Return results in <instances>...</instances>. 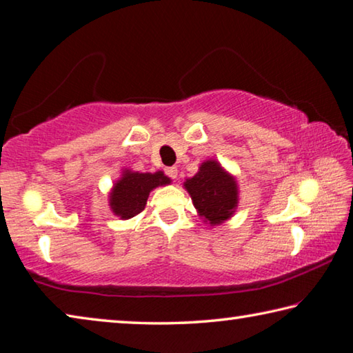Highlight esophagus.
Returning <instances> with one entry per match:
<instances>
[{
    "instance_id": "obj_1",
    "label": "esophagus",
    "mask_w": 353,
    "mask_h": 353,
    "mask_svg": "<svg viewBox=\"0 0 353 353\" xmlns=\"http://www.w3.org/2000/svg\"><path fill=\"white\" fill-rule=\"evenodd\" d=\"M164 172H165V175H167V176L172 178V180H176V176H178V170H176V167H167V169H165Z\"/></svg>"
}]
</instances>
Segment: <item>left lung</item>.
<instances>
[{
	"label": "left lung",
	"instance_id": "left-lung-1",
	"mask_svg": "<svg viewBox=\"0 0 353 353\" xmlns=\"http://www.w3.org/2000/svg\"><path fill=\"white\" fill-rule=\"evenodd\" d=\"M195 210L211 225H219L234 212L238 206V186L234 178L219 165L216 161H206L194 178L186 183Z\"/></svg>",
	"mask_w": 353,
	"mask_h": 353
}]
</instances>
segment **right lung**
Instances as JSON below:
<instances>
[{
    "label": "right lung",
    "mask_w": 353,
    "mask_h": 353,
    "mask_svg": "<svg viewBox=\"0 0 353 353\" xmlns=\"http://www.w3.org/2000/svg\"><path fill=\"white\" fill-rule=\"evenodd\" d=\"M170 180L163 172L137 173L126 172L122 180L115 183L111 194V208L122 219H131L143 211L150 190L159 184H169Z\"/></svg>",
    "instance_id": "add662e5"
}]
</instances>
